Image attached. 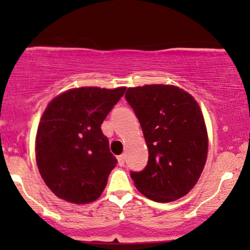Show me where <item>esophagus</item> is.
Listing matches in <instances>:
<instances>
[{
    "label": "esophagus",
    "instance_id": "1",
    "mask_svg": "<svg viewBox=\"0 0 250 250\" xmlns=\"http://www.w3.org/2000/svg\"><path fill=\"white\" fill-rule=\"evenodd\" d=\"M125 155H120V156H117V162H119V165L121 166H125Z\"/></svg>",
    "mask_w": 250,
    "mask_h": 250
}]
</instances>
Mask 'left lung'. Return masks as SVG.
I'll use <instances>...</instances> for the list:
<instances>
[{
  "label": "left lung",
  "mask_w": 250,
  "mask_h": 250,
  "mask_svg": "<svg viewBox=\"0 0 250 250\" xmlns=\"http://www.w3.org/2000/svg\"><path fill=\"white\" fill-rule=\"evenodd\" d=\"M148 147V165L130 176L140 193L156 202L187 195L199 181L208 155V133L199 103L176 85L128 88Z\"/></svg>",
  "instance_id": "left-lung-1"
}]
</instances>
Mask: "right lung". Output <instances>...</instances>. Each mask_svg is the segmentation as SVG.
I'll return each mask as SVG.
<instances>
[{
    "label": "right lung",
    "instance_id": "1",
    "mask_svg": "<svg viewBox=\"0 0 250 250\" xmlns=\"http://www.w3.org/2000/svg\"><path fill=\"white\" fill-rule=\"evenodd\" d=\"M125 91V87L73 88L48 103L35 154L41 177L57 197L85 205L101 196L117 163L101 125Z\"/></svg>",
    "mask_w": 250,
    "mask_h": 250
}]
</instances>
